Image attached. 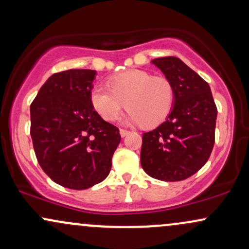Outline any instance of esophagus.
Wrapping results in <instances>:
<instances>
[{
    "label": "esophagus",
    "mask_w": 249,
    "mask_h": 249,
    "mask_svg": "<svg viewBox=\"0 0 249 249\" xmlns=\"http://www.w3.org/2000/svg\"><path fill=\"white\" fill-rule=\"evenodd\" d=\"M119 133H121V136H122V137H126L127 134L130 133V131L124 130V128H121V130H119Z\"/></svg>",
    "instance_id": "esophagus-1"
}]
</instances>
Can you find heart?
Segmentation results:
<instances>
[{
    "instance_id": "heart-1",
    "label": "heart",
    "mask_w": 249,
    "mask_h": 249,
    "mask_svg": "<svg viewBox=\"0 0 249 249\" xmlns=\"http://www.w3.org/2000/svg\"><path fill=\"white\" fill-rule=\"evenodd\" d=\"M176 92L165 77H154L144 70H128L108 79V87L93 85L90 102L99 116L115 121L122 108L128 107L122 118L125 124L156 126L170 115Z\"/></svg>"
}]
</instances>
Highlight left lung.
I'll return each mask as SVG.
<instances>
[{
	"label": "left lung",
	"instance_id": "obj_1",
	"mask_svg": "<svg viewBox=\"0 0 249 249\" xmlns=\"http://www.w3.org/2000/svg\"><path fill=\"white\" fill-rule=\"evenodd\" d=\"M151 63L172 83L176 99L166 121L142 133V167L154 179L180 181L210 158L218 111L208 83L181 59L159 57Z\"/></svg>",
	"mask_w": 249,
	"mask_h": 249
}]
</instances>
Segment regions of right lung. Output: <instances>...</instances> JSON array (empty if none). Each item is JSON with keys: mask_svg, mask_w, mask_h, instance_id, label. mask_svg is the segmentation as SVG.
<instances>
[{"mask_svg": "<svg viewBox=\"0 0 249 249\" xmlns=\"http://www.w3.org/2000/svg\"><path fill=\"white\" fill-rule=\"evenodd\" d=\"M96 70L53 73L30 105L36 158L49 178L71 190H87L108 176L121 142L119 130L90 102Z\"/></svg>", "mask_w": 249, "mask_h": 249, "instance_id": "right-lung-1", "label": "right lung"}]
</instances>
